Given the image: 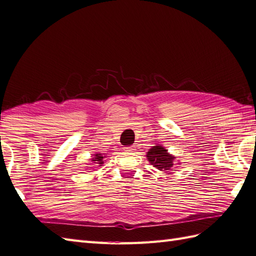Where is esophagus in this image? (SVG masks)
I'll return each instance as SVG.
<instances>
[{
	"instance_id": "obj_1",
	"label": "esophagus",
	"mask_w": 256,
	"mask_h": 256,
	"mask_svg": "<svg viewBox=\"0 0 256 256\" xmlns=\"http://www.w3.org/2000/svg\"><path fill=\"white\" fill-rule=\"evenodd\" d=\"M135 146H128V147H126V152H132V150H134Z\"/></svg>"
}]
</instances>
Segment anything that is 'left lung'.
Returning <instances> with one entry per match:
<instances>
[{"label":"left lung","mask_w":256,"mask_h":256,"mask_svg":"<svg viewBox=\"0 0 256 256\" xmlns=\"http://www.w3.org/2000/svg\"><path fill=\"white\" fill-rule=\"evenodd\" d=\"M147 159L152 164L160 171L171 170L173 166L174 156L168 152V150L161 146H154L149 149L147 154Z\"/></svg>","instance_id":"left-lung-1"}]
</instances>
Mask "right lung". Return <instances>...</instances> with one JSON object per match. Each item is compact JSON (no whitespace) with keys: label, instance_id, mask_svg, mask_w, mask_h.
I'll use <instances>...</instances> for the list:
<instances>
[{"label":"right lung","instance_id":"add662e5","mask_svg":"<svg viewBox=\"0 0 256 256\" xmlns=\"http://www.w3.org/2000/svg\"><path fill=\"white\" fill-rule=\"evenodd\" d=\"M102 159H104V156L100 154H95V158L93 159V161H96L95 163H97V164H100V166H102V164L104 163Z\"/></svg>","mask_w":256,"mask_h":256}]
</instances>
